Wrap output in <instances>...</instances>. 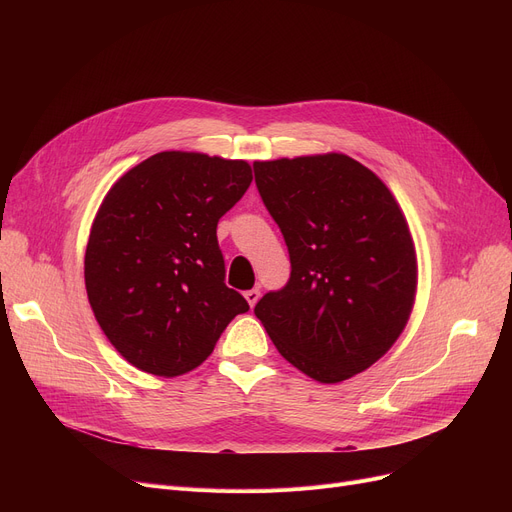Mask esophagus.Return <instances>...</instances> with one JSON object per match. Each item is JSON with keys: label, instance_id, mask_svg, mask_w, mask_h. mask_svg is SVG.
<instances>
[{"label": "esophagus", "instance_id": "obj_1", "mask_svg": "<svg viewBox=\"0 0 512 512\" xmlns=\"http://www.w3.org/2000/svg\"><path fill=\"white\" fill-rule=\"evenodd\" d=\"M259 297H261L259 288H251V290H247V292H245V299H247V303H249L251 307H255V305H257Z\"/></svg>", "mask_w": 512, "mask_h": 512}]
</instances>
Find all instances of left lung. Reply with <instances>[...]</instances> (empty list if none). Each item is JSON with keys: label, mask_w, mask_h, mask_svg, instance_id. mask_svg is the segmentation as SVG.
Listing matches in <instances>:
<instances>
[{"label": "left lung", "mask_w": 512, "mask_h": 512, "mask_svg": "<svg viewBox=\"0 0 512 512\" xmlns=\"http://www.w3.org/2000/svg\"><path fill=\"white\" fill-rule=\"evenodd\" d=\"M253 168L292 267L255 315L309 378H353L390 351L415 303L417 257L405 215L388 186L344 153Z\"/></svg>", "instance_id": "obj_1"}]
</instances>
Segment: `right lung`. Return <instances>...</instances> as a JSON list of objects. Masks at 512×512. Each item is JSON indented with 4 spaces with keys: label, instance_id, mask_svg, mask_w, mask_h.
I'll return each mask as SVG.
<instances>
[{
    "label": "right lung",
    "instance_id": "right-lung-1",
    "mask_svg": "<svg viewBox=\"0 0 512 512\" xmlns=\"http://www.w3.org/2000/svg\"><path fill=\"white\" fill-rule=\"evenodd\" d=\"M251 180L242 159L161 151L105 195L89 234L85 284L97 324L130 365L164 378L191 371L249 311L224 282L215 228Z\"/></svg>",
    "mask_w": 512,
    "mask_h": 512
}]
</instances>
